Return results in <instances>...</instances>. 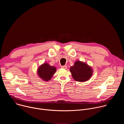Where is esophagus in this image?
<instances>
[{
  "label": "esophagus",
  "mask_w": 124,
  "mask_h": 124,
  "mask_svg": "<svg viewBox=\"0 0 124 124\" xmlns=\"http://www.w3.org/2000/svg\"><path fill=\"white\" fill-rule=\"evenodd\" d=\"M61 68H63V69H66L67 68V66L64 65V66H62Z\"/></svg>",
  "instance_id": "esophagus-1"
}]
</instances>
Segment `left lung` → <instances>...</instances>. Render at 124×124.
<instances>
[{
	"mask_svg": "<svg viewBox=\"0 0 124 124\" xmlns=\"http://www.w3.org/2000/svg\"><path fill=\"white\" fill-rule=\"evenodd\" d=\"M73 78L77 81L83 82L89 80L93 75L92 67L85 62L79 60L76 61L74 66L70 68Z\"/></svg>",
	"mask_w": 124,
	"mask_h": 124,
	"instance_id": "1",
	"label": "left lung"
}]
</instances>
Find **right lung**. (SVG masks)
<instances>
[{
	"label": "right lung",
	"instance_id": "obj_1",
	"mask_svg": "<svg viewBox=\"0 0 124 124\" xmlns=\"http://www.w3.org/2000/svg\"><path fill=\"white\" fill-rule=\"evenodd\" d=\"M56 71L55 67L50 66L47 63H44L38 68L37 74L42 80L47 81L51 79Z\"/></svg>",
	"mask_w": 124,
	"mask_h": 124
}]
</instances>
